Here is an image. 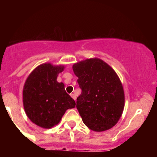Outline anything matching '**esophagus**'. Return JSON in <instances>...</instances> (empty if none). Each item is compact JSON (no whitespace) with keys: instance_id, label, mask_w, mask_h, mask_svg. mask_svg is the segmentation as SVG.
Wrapping results in <instances>:
<instances>
[{"instance_id":"esophagus-1","label":"esophagus","mask_w":157,"mask_h":157,"mask_svg":"<svg viewBox=\"0 0 157 157\" xmlns=\"http://www.w3.org/2000/svg\"><path fill=\"white\" fill-rule=\"evenodd\" d=\"M70 95H71V97H72L74 100H76V96H75V94H70Z\"/></svg>"}]
</instances>
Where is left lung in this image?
I'll return each mask as SVG.
<instances>
[{"instance_id":"left-lung-1","label":"left lung","mask_w":157,"mask_h":157,"mask_svg":"<svg viewBox=\"0 0 157 157\" xmlns=\"http://www.w3.org/2000/svg\"><path fill=\"white\" fill-rule=\"evenodd\" d=\"M81 91L77 109L87 127L94 131L109 130L120 120L125 96L120 80L111 66L97 58L73 66Z\"/></svg>"}]
</instances>
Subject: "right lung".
<instances>
[{
	"instance_id": "right-lung-1",
	"label": "right lung",
	"mask_w": 157,
	"mask_h": 157,
	"mask_svg": "<svg viewBox=\"0 0 157 157\" xmlns=\"http://www.w3.org/2000/svg\"><path fill=\"white\" fill-rule=\"evenodd\" d=\"M63 68L50 63L40 65L30 74L23 87V106L27 117L44 128L57 125L66 110L76 105L66 93L64 84L57 81Z\"/></svg>"
}]
</instances>
